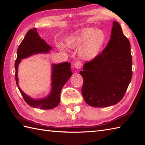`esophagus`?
Returning a JSON list of instances; mask_svg holds the SVG:
<instances>
[{"label": "esophagus", "instance_id": "esophagus-1", "mask_svg": "<svg viewBox=\"0 0 145 145\" xmlns=\"http://www.w3.org/2000/svg\"><path fill=\"white\" fill-rule=\"evenodd\" d=\"M82 63H81V61L78 60V61H75V62L74 66H75V67L76 68V69H79L80 68L82 67Z\"/></svg>", "mask_w": 145, "mask_h": 145}]
</instances>
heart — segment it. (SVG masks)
Instances as JSON below:
<instances>
[{
  "mask_svg": "<svg viewBox=\"0 0 145 145\" xmlns=\"http://www.w3.org/2000/svg\"><path fill=\"white\" fill-rule=\"evenodd\" d=\"M106 42V35L101 30L93 27H85L75 30L65 38L67 45L71 48H78V53L82 59L91 60L100 54ZM61 49L65 47L58 45Z\"/></svg>",
  "mask_w": 145,
  "mask_h": 145,
  "instance_id": "heart-1",
  "label": "heart"
}]
</instances>
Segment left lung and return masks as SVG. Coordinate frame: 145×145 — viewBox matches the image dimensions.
<instances>
[{"mask_svg": "<svg viewBox=\"0 0 145 145\" xmlns=\"http://www.w3.org/2000/svg\"><path fill=\"white\" fill-rule=\"evenodd\" d=\"M80 74L84 79L82 93L89 105L106 107L123 98L132 77V57L130 42L117 22H113L106 47L84 65Z\"/></svg>", "mask_w": 145, "mask_h": 145, "instance_id": "8db88e82", "label": "left lung"}]
</instances>
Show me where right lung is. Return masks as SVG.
I'll list each match as a JSON object with an SVG mask.
<instances>
[{"label":"right lung","mask_w":145,"mask_h":145,"mask_svg":"<svg viewBox=\"0 0 145 145\" xmlns=\"http://www.w3.org/2000/svg\"><path fill=\"white\" fill-rule=\"evenodd\" d=\"M51 49L52 47H50V45L39 36L36 28L30 29L18 46L17 59L15 62V81L24 100L30 106L42 110L52 109L59 104L61 88L72 75L70 63L63 62L57 65H52L51 93L48 97L39 100L32 99L24 93L18 87V65L22 58L36 54L47 53Z\"/></svg>","instance_id":"obj_1"}]
</instances>
